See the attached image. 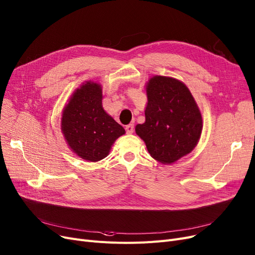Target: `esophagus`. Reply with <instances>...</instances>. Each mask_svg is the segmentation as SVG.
I'll return each mask as SVG.
<instances>
[{
  "label": "esophagus",
  "mask_w": 255,
  "mask_h": 255,
  "mask_svg": "<svg viewBox=\"0 0 255 255\" xmlns=\"http://www.w3.org/2000/svg\"><path fill=\"white\" fill-rule=\"evenodd\" d=\"M126 130H127V133H128V135L133 134V133H134V125H128V126L126 127Z\"/></svg>",
  "instance_id": "esophagus-1"
}]
</instances>
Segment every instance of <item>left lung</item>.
Returning <instances> with one entry per match:
<instances>
[{"mask_svg": "<svg viewBox=\"0 0 255 255\" xmlns=\"http://www.w3.org/2000/svg\"><path fill=\"white\" fill-rule=\"evenodd\" d=\"M145 90V121L136 126V134L152 158L172 164L197 146L203 128L201 111L189 89L177 78L155 75Z\"/></svg>", "mask_w": 255, "mask_h": 255, "instance_id": "1", "label": "left lung"}]
</instances>
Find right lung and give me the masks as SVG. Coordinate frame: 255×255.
<instances>
[{"instance_id": "obj_1", "label": "right lung", "mask_w": 255, "mask_h": 255, "mask_svg": "<svg viewBox=\"0 0 255 255\" xmlns=\"http://www.w3.org/2000/svg\"><path fill=\"white\" fill-rule=\"evenodd\" d=\"M103 87L93 80L81 84L68 99L60 129L76 156L90 162L105 159L125 128L103 108Z\"/></svg>"}]
</instances>
